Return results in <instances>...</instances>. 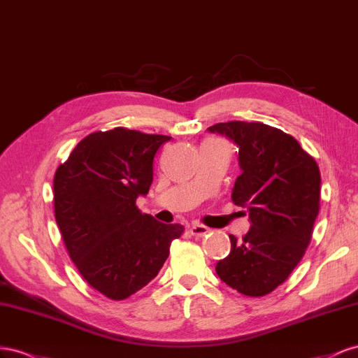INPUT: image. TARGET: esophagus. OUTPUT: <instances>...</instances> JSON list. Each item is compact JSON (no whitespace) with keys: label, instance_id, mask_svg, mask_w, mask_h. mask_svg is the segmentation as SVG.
I'll return each instance as SVG.
<instances>
[{"label":"esophagus","instance_id":"1","mask_svg":"<svg viewBox=\"0 0 358 358\" xmlns=\"http://www.w3.org/2000/svg\"><path fill=\"white\" fill-rule=\"evenodd\" d=\"M208 232L210 229L207 227H203V224H193L190 228V234L193 237H206Z\"/></svg>","mask_w":358,"mask_h":358}]
</instances>
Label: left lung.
<instances>
[{"label": "left lung", "mask_w": 358, "mask_h": 358, "mask_svg": "<svg viewBox=\"0 0 358 358\" xmlns=\"http://www.w3.org/2000/svg\"><path fill=\"white\" fill-rule=\"evenodd\" d=\"M238 148L241 176L232 201L249 213L250 229L216 265L219 278L249 297L270 294L288 279L312 238L320 211L321 173L292 136L262 122L228 121L207 129Z\"/></svg>", "instance_id": "left-lung-1"}]
</instances>
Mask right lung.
<instances>
[{
	"label": "right lung",
	"mask_w": 358,
	"mask_h": 358,
	"mask_svg": "<svg viewBox=\"0 0 358 358\" xmlns=\"http://www.w3.org/2000/svg\"><path fill=\"white\" fill-rule=\"evenodd\" d=\"M115 127L84 138L54 177L55 220L83 278L124 300L156 278L185 227L136 207L152 182V160L169 141Z\"/></svg>",
	"instance_id": "right-lung-1"
}]
</instances>
